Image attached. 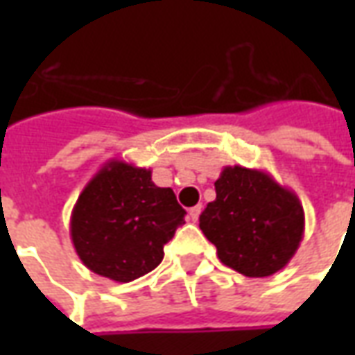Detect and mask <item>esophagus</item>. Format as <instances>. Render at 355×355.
Instances as JSON below:
<instances>
[{"mask_svg":"<svg viewBox=\"0 0 355 355\" xmlns=\"http://www.w3.org/2000/svg\"><path fill=\"white\" fill-rule=\"evenodd\" d=\"M201 205H196V207H192L190 209V211H188V216H190V220H192V223H198V218H200V215H201Z\"/></svg>","mask_w":355,"mask_h":355,"instance_id":"obj_1","label":"esophagus"}]
</instances>
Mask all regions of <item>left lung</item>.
Returning <instances> with one entry per match:
<instances>
[{
  "label": "left lung",
  "instance_id": "obj_1",
  "mask_svg": "<svg viewBox=\"0 0 355 355\" xmlns=\"http://www.w3.org/2000/svg\"><path fill=\"white\" fill-rule=\"evenodd\" d=\"M215 190L200 228L220 262L247 277H266L287 266L304 236L297 193L264 171L241 165L224 167Z\"/></svg>",
  "mask_w": 355,
  "mask_h": 355
}]
</instances>
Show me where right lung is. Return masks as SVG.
<instances>
[{
	"label": "right lung",
	"instance_id": "1",
	"mask_svg": "<svg viewBox=\"0 0 355 355\" xmlns=\"http://www.w3.org/2000/svg\"><path fill=\"white\" fill-rule=\"evenodd\" d=\"M184 215L175 192L152 182V171L110 159L76 201L70 236L91 272L129 283L163 261V245Z\"/></svg>",
	"mask_w": 355,
	"mask_h": 355
}]
</instances>
